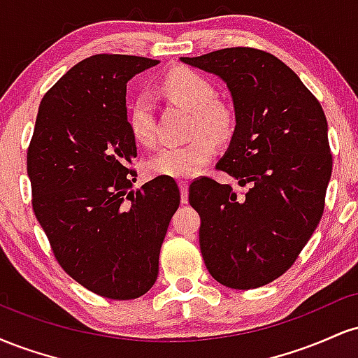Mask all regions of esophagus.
<instances>
[{"instance_id": "1", "label": "esophagus", "mask_w": 358, "mask_h": 358, "mask_svg": "<svg viewBox=\"0 0 358 358\" xmlns=\"http://www.w3.org/2000/svg\"><path fill=\"white\" fill-rule=\"evenodd\" d=\"M180 187V192H182V203H187L188 202V182H180L178 183Z\"/></svg>"}]
</instances>
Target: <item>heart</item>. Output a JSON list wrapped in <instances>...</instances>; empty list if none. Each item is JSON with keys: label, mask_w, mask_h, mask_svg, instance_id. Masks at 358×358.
Instances as JSON below:
<instances>
[{"label": "heart", "mask_w": 358, "mask_h": 358, "mask_svg": "<svg viewBox=\"0 0 358 358\" xmlns=\"http://www.w3.org/2000/svg\"><path fill=\"white\" fill-rule=\"evenodd\" d=\"M168 96L185 109L193 113L192 133L199 134L185 145L166 146L146 162V171L151 176L190 178L199 173L212 155L215 153L214 139H225L231 134V113L222 104L213 102V85L200 73L190 69L171 71L163 80ZM127 124L133 138L141 145H153L156 131L153 108L148 97H138L127 116Z\"/></svg>", "instance_id": "obj_1"}]
</instances>
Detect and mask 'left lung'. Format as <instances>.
<instances>
[{
  "mask_svg": "<svg viewBox=\"0 0 358 358\" xmlns=\"http://www.w3.org/2000/svg\"><path fill=\"white\" fill-rule=\"evenodd\" d=\"M180 60L231 90L236 127L217 168L245 188L237 193L207 176L190 185L205 266L232 289L269 285L293 266L323 215L331 176L327 117L296 73L268 52L234 47Z\"/></svg>",
  "mask_w": 358,
  "mask_h": 358,
  "instance_id": "8db88e82",
  "label": "left lung"
}]
</instances>
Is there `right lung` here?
Returning a JSON list of instances; mask_svg holds the SVG:
<instances>
[{"instance_id":"add662e5","label":"right lung","mask_w":358,"mask_h":358,"mask_svg":"<svg viewBox=\"0 0 358 358\" xmlns=\"http://www.w3.org/2000/svg\"><path fill=\"white\" fill-rule=\"evenodd\" d=\"M156 64L99 53L73 65L40 102L27 155L31 205L57 261L79 285L110 299L151 289L180 205L170 176L131 190L138 150L126 84Z\"/></svg>"}]
</instances>
